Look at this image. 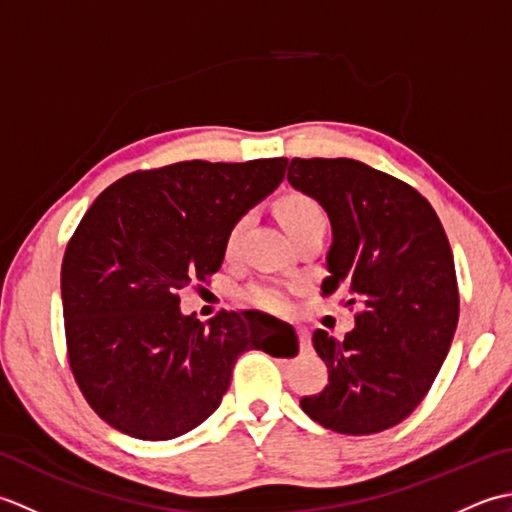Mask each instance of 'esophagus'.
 Wrapping results in <instances>:
<instances>
[{
    "label": "esophagus",
    "mask_w": 512,
    "mask_h": 512,
    "mask_svg": "<svg viewBox=\"0 0 512 512\" xmlns=\"http://www.w3.org/2000/svg\"><path fill=\"white\" fill-rule=\"evenodd\" d=\"M297 336H299V345L301 347H310V332L306 328H297Z\"/></svg>",
    "instance_id": "1"
}]
</instances>
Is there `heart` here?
Segmentation results:
<instances>
[{
  "label": "heart",
  "instance_id": "1",
  "mask_svg": "<svg viewBox=\"0 0 512 512\" xmlns=\"http://www.w3.org/2000/svg\"><path fill=\"white\" fill-rule=\"evenodd\" d=\"M277 215L290 235H295L312 224L325 222V211L321 209V204L306 193H286L284 198H279ZM244 228L246 217H239V220H235L233 226L228 228L224 239L226 257L235 255L239 239L244 235ZM239 299H242L246 306H253L266 312H286L290 308V290L286 286L275 284V281H253V284L239 290Z\"/></svg>",
  "mask_w": 512,
  "mask_h": 512
}]
</instances>
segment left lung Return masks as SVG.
<instances>
[{"label":"left lung","mask_w":512,"mask_h":512,"mask_svg":"<svg viewBox=\"0 0 512 512\" xmlns=\"http://www.w3.org/2000/svg\"><path fill=\"white\" fill-rule=\"evenodd\" d=\"M288 182L332 224L321 295L345 292L356 325L339 341L314 330L328 385L301 398L325 429L369 436L405 420L427 396L460 317L453 253L427 198L350 158H292Z\"/></svg>","instance_id":"obj_1"}]
</instances>
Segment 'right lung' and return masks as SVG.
I'll return each mask as SVG.
<instances>
[{
	"instance_id": "right-lung-1",
	"label": "right lung",
	"mask_w": 512,
	"mask_h": 512,
	"mask_svg": "<svg viewBox=\"0 0 512 512\" xmlns=\"http://www.w3.org/2000/svg\"><path fill=\"white\" fill-rule=\"evenodd\" d=\"M286 158L184 160L110 184L65 248L68 361L99 416L138 440H171L220 407L239 354L295 356L292 325L264 312L184 317L178 290L206 281L224 239L279 187Z\"/></svg>"
}]
</instances>
